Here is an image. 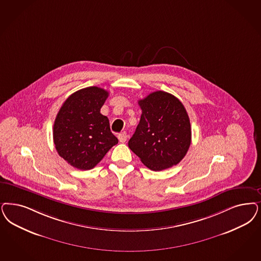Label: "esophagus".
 <instances>
[{"instance_id": "esophagus-1", "label": "esophagus", "mask_w": 261, "mask_h": 261, "mask_svg": "<svg viewBox=\"0 0 261 261\" xmlns=\"http://www.w3.org/2000/svg\"><path fill=\"white\" fill-rule=\"evenodd\" d=\"M127 134H126V132H122V133H120L119 135H118V141L120 142V143H125L126 140H127Z\"/></svg>"}]
</instances>
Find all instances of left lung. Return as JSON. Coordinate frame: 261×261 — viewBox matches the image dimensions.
<instances>
[{
    "instance_id": "1",
    "label": "left lung",
    "mask_w": 261,
    "mask_h": 261,
    "mask_svg": "<svg viewBox=\"0 0 261 261\" xmlns=\"http://www.w3.org/2000/svg\"><path fill=\"white\" fill-rule=\"evenodd\" d=\"M140 123L128 142L129 148L151 171L177 165L191 144V124L183 104L171 93L158 90L138 101Z\"/></svg>"
}]
</instances>
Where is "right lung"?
Returning a JSON list of instances; mask_svg holds the SVG:
<instances>
[{"label":"right lung","instance_id":"add662e5","mask_svg":"<svg viewBox=\"0 0 261 261\" xmlns=\"http://www.w3.org/2000/svg\"><path fill=\"white\" fill-rule=\"evenodd\" d=\"M108 96V91L98 87L77 90L64 101L56 117L55 147L76 169L91 170L118 143L108 117L100 113Z\"/></svg>","mask_w":261,"mask_h":261}]
</instances>
